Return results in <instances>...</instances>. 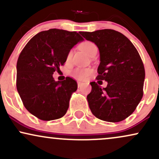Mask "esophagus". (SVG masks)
I'll list each match as a JSON object with an SVG mask.
<instances>
[{
    "label": "esophagus",
    "mask_w": 159,
    "mask_h": 159,
    "mask_svg": "<svg viewBox=\"0 0 159 159\" xmlns=\"http://www.w3.org/2000/svg\"><path fill=\"white\" fill-rule=\"evenodd\" d=\"M82 85H83V83H82V82H81V81H78V87H81Z\"/></svg>",
    "instance_id": "1"
}]
</instances>
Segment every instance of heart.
<instances>
[{"label": "heart", "mask_w": 159, "mask_h": 159, "mask_svg": "<svg viewBox=\"0 0 159 159\" xmlns=\"http://www.w3.org/2000/svg\"><path fill=\"white\" fill-rule=\"evenodd\" d=\"M80 49L89 56H91L93 53L98 51L96 45L91 41H84V43H82L80 45ZM72 54H73L72 50L69 52L67 56H66V59L68 61L72 58ZM91 72L92 70L89 68H76L72 72V75L77 79L83 80L87 76H89L91 74Z\"/></svg>", "instance_id": "obj_1"}]
</instances>
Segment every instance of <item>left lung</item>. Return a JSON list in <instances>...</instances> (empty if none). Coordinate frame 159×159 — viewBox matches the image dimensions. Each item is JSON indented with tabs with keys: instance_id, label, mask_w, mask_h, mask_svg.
<instances>
[{
	"instance_id": "left-lung-1",
	"label": "left lung",
	"mask_w": 159,
	"mask_h": 159,
	"mask_svg": "<svg viewBox=\"0 0 159 159\" xmlns=\"http://www.w3.org/2000/svg\"><path fill=\"white\" fill-rule=\"evenodd\" d=\"M95 43L100 53L96 82H91L87 101L92 113L109 122H119L134 112L143 96L145 70L140 55L128 38L113 30L79 32ZM108 86L101 88L102 81Z\"/></svg>"
}]
</instances>
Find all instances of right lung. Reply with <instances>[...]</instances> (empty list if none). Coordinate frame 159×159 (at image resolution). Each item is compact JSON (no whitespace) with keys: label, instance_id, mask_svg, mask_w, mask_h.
I'll use <instances>...</instances> for the list:
<instances>
[{"label":"right lung","instance_id":"1","mask_svg":"<svg viewBox=\"0 0 159 159\" xmlns=\"http://www.w3.org/2000/svg\"><path fill=\"white\" fill-rule=\"evenodd\" d=\"M84 40L76 32L50 29L38 33L26 43L17 62V90L24 107L43 121L58 119L66 114L77 82L66 77L55 81L75 45Z\"/></svg>","mask_w":159,"mask_h":159}]
</instances>
